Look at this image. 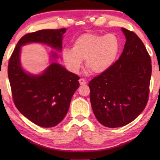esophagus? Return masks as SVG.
Here are the masks:
<instances>
[{"label":"esophagus","mask_w":160,"mask_h":160,"mask_svg":"<svg viewBox=\"0 0 160 160\" xmlns=\"http://www.w3.org/2000/svg\"><path fill=\"white\" fill-rule=\"evenodd\" d=\"M79 84L81 85H84L87 84V81L84 79V78H80L79 79Z\"/></svg>","instance_id":"1"}]
</instances>
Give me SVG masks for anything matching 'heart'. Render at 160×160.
I'll list each match as a JSON object with an SVG mask.
<instances>
[{"mask_svg": "<svg viewBox=\"0 0 160 160\" xmlns=\"http://www.w3.org/2000/svg\"><path fill=\"white\" fill-rule=\"evenodd\" d=\"M120 43L116 35L87 32L74 41L73 48L62 50V59L70 71L78 73L85 65L94 73H102L110 68L117 58Z\"/></svg>", "mask_w": 160, "mask_h": 160, "instance_id": "heart-1", "label": "heart"}]
</instances>
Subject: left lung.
I'll list each match as a JSON object with an SVG mask.
<instances>
[{"label":"left lung","instance_id":"1","mask_svg":"<svg viewBox=\"0 0 160 160\" xmlns=\"http://www.w3.org/2000/svg\"><path fill=\"white\" fill-rule=\"evenodd\" d=\"M122 30L126 42L119 60L89 83L94 114L111 128L130 123L144 110L152 76V60L143 43L134 32Z\"/></svg>","mask_w":160,"mask_h":160}]
</instances>
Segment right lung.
<instances>
[{
    "instance_id": "add662e5",
    "label": "right lung",
    "mask_w": 160,
    "mask_h": 160,
    "mask_svg": "<svg viewBox=\"0 0 160 160\" xmlns=\"http://www.w3.org/2000/svg\"><path fill=\"white\" fill-rule=\"evenodd\" d=\"M65 31V28L41 30L25 35L8 62V76L15 106L32 123L43 128L56 126L64 119L71 98L79 87L80 77L57 62L52 63L41 75L25 73L19 62L21 47L38 42L61 50ZM54 56L58 58L56 54Z\"/></svg>"
}]
</instances>
